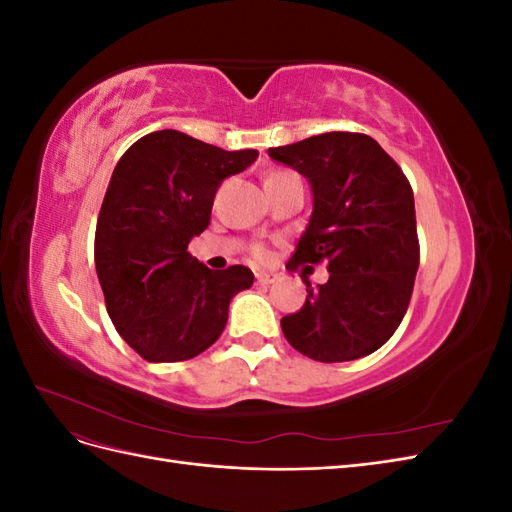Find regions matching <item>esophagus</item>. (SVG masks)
<instances>
[{"label": "esophagus", "instance_id": "esophagus-1", "mask_svg": "<svg viewBox=\"0 0 512 512\" xmlns=\"http://www.w3.org/2000/svg\"><path fill=\"white\" fill-rule=\"evenodd\" d=\"M277 280H280V275L273 273V271H258L256 273V282L258 284H273Z\"/></svg>", "mask_w": 512, "mask_h": 512}]
</instances>
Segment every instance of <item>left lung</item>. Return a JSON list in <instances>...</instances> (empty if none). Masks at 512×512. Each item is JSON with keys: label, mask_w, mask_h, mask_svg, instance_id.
Masks as SVG:
<instances>
[{"label": "left lung", "mask_w": 512, "mask_h": 512, "mask_svg": "<svg viewBox=\"0 0 512 512\" xmlns=\"http://www.w3.org/2000/svg\"><path fill=\"white\" fill-rule=\"evenodd\" d=\"M269 158L297 170L312 190V215L286 267H329L297 314L282 318L288 344L320 363L376 352L397 331L418 269L414 194L374 138L327 132Z\"/></svg>", "instance_id": "1"}]
</instances>
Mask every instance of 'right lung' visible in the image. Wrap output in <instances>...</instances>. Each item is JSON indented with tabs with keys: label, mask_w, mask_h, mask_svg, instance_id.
I'll list each match as a JSON object with an SVG mask.
<instances>
[{
	"label": "right lung",
	"mask_w": 512,
	"mask_h": 512,
	"mask_svg": "<svg viewBox=\"0 0 512 512\" xmlns=\"http://www.w3.org/2000/svg\"><path fill=\"white\" fill-rule=\"evenodd\" d=\"M256 149L224 151L160 130L117 162L96 226V271L117 333L149 363L205 352L226 327L235 294L254 273L196 260L188 245L209 226L215 192L243 173Z\"/></svg>",
	"instance_id": "obj_1"
}]
</instances>
